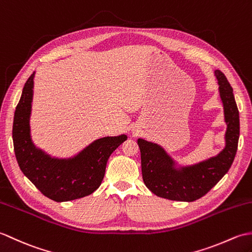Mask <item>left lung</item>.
Here are the masks:
<instances>
[{
    "label": "left lung",
    "instance_id": "obj_1",
    "mask_svg": "<svg viewBox=\"0 0 252 252\" xmlns=\"http://www.w3.org/2000/svg\"><path fill=\"white\" fill-rule=\"evenodd\" d=\"M215 74L227 125L225 148L219 154L199 164L176 169L173 159L159 145L138 139L143 182L159 197L179 202L196 200L208 193L233 164L239 138V113L233 88L225 75L219 70H216Z\"/></svg>",
    "mask_w": 252,
    "mask_h": 252
}]
</instances>
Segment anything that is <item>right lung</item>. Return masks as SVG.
Segmentation results:
<instances>
[{
  "mask_svg": "<svg viewBox=\"0 0 252 252\" xmlns=\"http://www.w3.org/2000/svg\"><path fill=\"white\" fill-rule=\"evenodd\" d=\"M33 77L34 73L26 82L14 115V151L20 169L43 195L55 202L91 195L103 180L110 155L127 140V136L98 139L73 158H52L36 149L30 138Z\"/></svg>",
  "mask_w": 252,
  "mask_h": 252,
  "instance_id": "add662e5",
  "label": "right lung"
}]
</instances>
